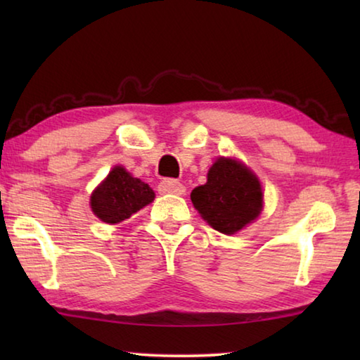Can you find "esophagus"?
I'll return each instance as SVG.
<instances>
[{"instance_id": "obj_1", "label": "esophagus", "mask_w": 360, "mask_h": 360, "mask_svg": "<svg viewBox=\"0 0 360 360\" xmlns=\"http://www.w3.org/2000/svg\"><path fill=\"white\" fill-rule=\"evenodd\" d=\"M157 188H158V192L163 193V195H165V193L182 195L186 192V187L176 179H163V181H160V184H158Z\"/></svg>"}]
</instances>
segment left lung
Segmentation results:
<instances>
[{
	"label": "left lung",
	"instance_id": "1",
	"mask_svg": "<svg viewBox=\"0 0 360 360\" xmlns=\"http://www.w3.org/2000/svg\"><path fill=\"white\" fill-rule=\"evenodd\" d=\"M191 198L212 229L233 235L259 216L264 195L259 179L245 165L219 158L210 168L206 184L195 187Z\"/></svg>",
	"mask_w": 360,
	"mask_h": 360
}]
</instances>
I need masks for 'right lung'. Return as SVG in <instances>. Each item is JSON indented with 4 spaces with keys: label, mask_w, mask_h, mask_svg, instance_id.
<instances>
[{
    "label": "right lung",
    "mask_w": 360,
    "mask_h": 360,
    "mask_svg": "<svg viewBox=\"0 0 360 360\" xmlns=\"http://www.w3.org/2000/svg\"><path fill=\"white\" fill-rule=\"evenodd\" d=\"M155 193L141 179L133 178L125 168L115 167L94 192L90 205L106 224H119L154 200Z\"/></svg>",
    "instance_id": "obj_1"
}]
</instances>
